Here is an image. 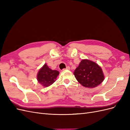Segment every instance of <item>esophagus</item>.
<instances>
[{"label": "esophagus", "mask_w": 130, "mask_h": 130, "mask_svg": "<svg viewBox=\"0 0 130 130\" xmlns=\"http://www.w3.org/2000/svg\"><path fill=\"white\" fill-rule=\"evenodd\" d=\"M70 67H69V66H68V67H66V68H64L63 69V70H70Z\"/></svg>", "instance_id": "obj_1"}]
</instances>
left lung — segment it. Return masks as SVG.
<instances>
[{
	"label": "left lung",
	"mask_w": 130,
	"mask_h": 130,
	"mask_svg": "<svg viewBox=\"0 0 130 130\" xmlns=\"http://www.w3.org/2000/svg\"><path fill=\"white\" fill-rule=\"evenodd\" d=\"M74 74L77 81L86 88L96 87L104 80L100 67L88 60H82L75 70Z\"/></svg>",
	"instance_id": "8db88e82"
}]
</instances>
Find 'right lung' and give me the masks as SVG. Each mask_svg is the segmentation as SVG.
<instances>
[{
    "label": "right lung",
    "instance_id": "obj_1",
    "mask_svg": "<svg viewBox=\"0 0 130 130\" xmlns=\"http://www.w3.org/2000/svg\"><path fill=\"white\" fill-rule=\"evenodd\" d=\"M58 74V71L50 69L46 64H45L39 70L37 76V80L44 87H48L55 81Z\"/></svg>",
    "mask_w": 130,
    "mask_h": 130
}]
</instances>
